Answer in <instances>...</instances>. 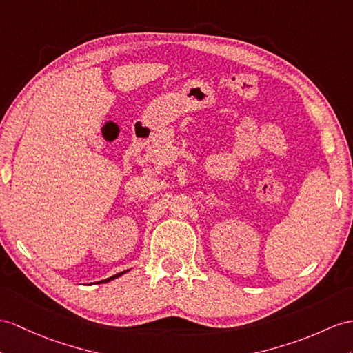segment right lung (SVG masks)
<instances>
[{
	"instance_id": "add662e5",
	"label": "right lung",
	"mask_w": 353,
	"mask_h": 353,
	"mask_svg": "<svg viewBox=\"0 0 353 353\" xmlns=\"http://www.w3.org/2000/svg\"><path fill=\"white\" fill-rule=\"evenodd\" d=\"M124 272H127V271H123V272H119V274H117V276H112V277H109V279H106V280H103V281H99V283H108V281H110V280H114V279H117V277H119V276H123Z\"/></svg>"
}]
</instances>
